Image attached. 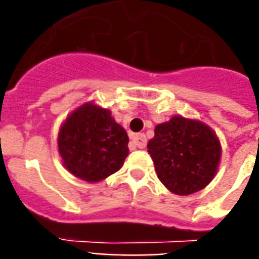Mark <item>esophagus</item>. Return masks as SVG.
<instances>
[{
	"label": "esophagus",
	"mask_w": 259,
	"mask_h": 259,
	"mask_svg": "<svg viewBox=\"0 0 259 259\" xmlns=\"http://www.w3.org/2000/svg\"><path fill=\"white\" fill-rule=\"evenodd\" d=\"M132 145L137 146L140 149H144L146 146V136L145 134H136L133 138H132Z\"/></svg>",
	"instance_id": "1"
}]
</instances>
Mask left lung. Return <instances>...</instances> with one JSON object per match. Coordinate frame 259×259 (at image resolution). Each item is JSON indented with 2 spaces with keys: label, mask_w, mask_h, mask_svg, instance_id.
<instances>
[{
  "label": "left lung",
  "mask_w": 259,
  "mask_h": 259,
  "mask_svg": "<svg viewBox=\"0 0 259 259\" xmlns=\"http://www.w3.org/2000/svg\"><path fill=\"white\" fill-rule=\"evenodd\" d=\"M148 152L162 184L176 195H191L211 183L222 157L219 138L209 126L175 115L158 123Z\"/></svg>",
  "instance_id": "left-lung-1"
}]
</instances>
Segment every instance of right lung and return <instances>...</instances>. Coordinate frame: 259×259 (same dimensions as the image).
I'll return each mask as SVG.
<instances>
[{"label": "right lung", "mask_w": 259, "mask_h": 259, "mask_svg": "<svg viewBox=\"0 0 259 259\" xmlns=\"http://www.w3.org/2000/svg\"><path fill=\"white\" fill-rule=\"evenodd\" d=\"M129 137L110 110L87 102L60 126L58 148L63 164L75 177L98 183L121 169L129 154Z\"/></svg>", "instance_id": "1"}]
</instances>
